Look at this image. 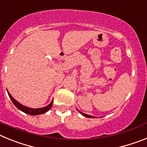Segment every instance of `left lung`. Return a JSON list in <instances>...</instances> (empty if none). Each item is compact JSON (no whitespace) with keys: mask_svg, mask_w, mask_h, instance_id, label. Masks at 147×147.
Here are the masks:
<instances>
[{"mask_svg":"<svg viewBox=\"0 0 147 147\" xmlns=\"http://www.w3.org/2000/svg\"><path fill=\"white\" fill-rule=\"evenodd\" d=\"M77 110L78 111H79V112L80 113L82 114V115H84V116H85V117H87V118H96L95 117V116H92V115H87V114H85V113H82V112H80V110H78L77 109Z\"/></svg>","mask_w":147,"mask_h":147,"instance_id":"left-lung-1","label":"left lung"}]
</instances>
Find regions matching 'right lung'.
Instances as JSON below:
<instances>
[{
	"mask_svg": "<svg viewBox=\"0 0 147 147\" xmlns=\"http://www.w3.org/2000/svg\"><path fill=\"white\" fill-rule=\"evenodd\" d=\"M8 94H9V98H11V102H12L13 104L15 105V107H16L18 109H19L20 110H21V111H23V113H26V114H28V115H40V114H43V113H45L47 112V111H49V110L51 109V107H52L53 100L51 101V102L49 105H47V106H46V107H42V108H36V109L30 108V107H26V106H24V105H21L20 103H19L18 101H16L15 98L11 96V94H10L9 92H8Z\"/></svg>",
	"mask_w": 147,
	"mask_h": 147,
	"instance_id": "1",
	"label": "right lung"
}]
</instances>
